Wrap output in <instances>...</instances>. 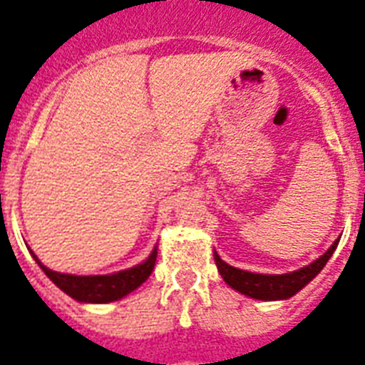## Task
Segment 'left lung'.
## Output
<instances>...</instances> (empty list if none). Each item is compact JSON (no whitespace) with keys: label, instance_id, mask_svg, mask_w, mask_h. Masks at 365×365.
I'll return each mask as SVG.
<instances>
[{"label":"left lung","instance_id":"obj_1","mask_svg":"<svg viewBox=\"0 0 365 365\" xmlns=\"http://www.w3.org/2000/svg\"><path fill=\"white\" fill-rule=\"evenodd\" d=\"M338 242L339 240H336V242H334L321 257L315 259L312 264L289 274H255L248 272V270L235 269V267L227 264L225 261H222L216 252L215 261L216 267H218L220 276H222L225 284L230 285V287H233L235 291H239V293L246 294V297L250 298H255V300H285V298H291L293 294H297L300 289L306 287V285L324 269V264L328 263V259L332 257L334 250L338 248Z\"/></svg>","mask_w":365,"mask_h":365}]
</instances>
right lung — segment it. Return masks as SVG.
Masks as SVG:
<instances>
[{
    "label": "right lung",
    "mask_w": 365,
    "mask_h": 365,
    "mask_svg": "<svg viewBox=\"0 0 365 365\" xmlns=\"http://www.w3.org/2000/svg\"><path fill=\"white\" fill-rule=\"evenodd\" d=\"M33 254V252H31ZM156 246L150 252L149 257L143 263L135 264L132 269L121 270L115 274H104V276H74V274H61L56 270H50L48 267L38 261V257L33 254V259L44 270L48 278L52 279L63 293H67L78 302L86 304H108L113 300L126 297L134 289L140 287L143 282L150 276L156 263Z\"/></svg>",
    "instance_id": "right-lung-1"
}]
</instances>
